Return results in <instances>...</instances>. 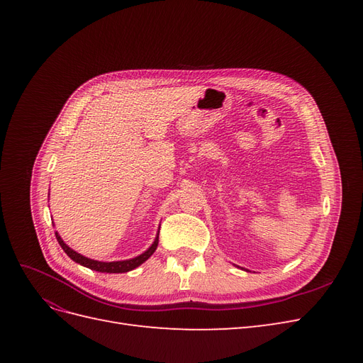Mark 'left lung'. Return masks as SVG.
<instances>
[{
	"label": "left lung",
	"instance_id": "left-lung-1",
	"mask_svg": "<svg viewBox=\"0 0 363 363\" xmlns=\"http://www.w3.org/2000/svg\"><path fill=\"white\" fill-rule=\"evenodd\" d=\"M238 268H240V267H238ZM240 269H245V268H240ZM245 271H248V269H245Z\"/></svg>",
	"mask_w": 363,
	"mask_h": 363
}]
</instances>
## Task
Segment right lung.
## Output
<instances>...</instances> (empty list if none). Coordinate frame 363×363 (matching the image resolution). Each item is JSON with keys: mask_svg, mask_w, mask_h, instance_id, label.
Masks as SVG:
<instances>
[{"mask_svg": "<svg viewBox=\"0 0 363 363\" xmlns=\"http://www.w3.org/2000/svg\"><path fill=\"white\" fill-rule=\"evenodd\" d=\"M56 238H57V242L60 244V247L63 248V251L67 252V255L75 262V263H80L82 267H86L89 269L98 271V272H108V274H119V272H128L131 269L138 268L139 265H142L145 260H148L151 257L152 252L156 251L157 244H159V232L156 235L155 242L151 244V247L148 250H145L142 255L133 257V259H127V260H116V262H101V260H94L89 259L86 256H82L80 252L74 251L71 247H68L67 244L63 242V239L60 238V235L56 232Z\"/></svg>", "mask_w": 363, "mask_h": 363, "instance_id": "1", "label": "right lung"}]
</instances>
